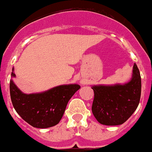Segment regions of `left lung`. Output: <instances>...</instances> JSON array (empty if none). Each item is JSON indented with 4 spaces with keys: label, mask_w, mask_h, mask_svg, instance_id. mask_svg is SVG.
<instances>
[{
    "label": "left lung",
    "mask_w": 152,
    "mask_h": 152,
    "mask_svg": "<svg viewBox=\"0 0 152 152\" xmlns=\"http://www.w3.org/2000/svg\"><path fill=\"white\" fill-rule=\"evenodd\" d=\"M94 98L92 113L100 124L118 126L124 123L139 106L142 81L139 70L134 64L131 80L124 84L92 86Z\"/></svg>",
    "instance_id": "left-lung-1"
}]
</instances>
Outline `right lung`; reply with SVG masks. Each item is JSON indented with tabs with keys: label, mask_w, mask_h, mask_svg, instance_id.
Segmentation results:
<instances>
[{
	"label": "right lung",
	"mask_w": 152,
	"mask_h": 152,
	"mask_svg": "<svg viewBox=\"0 0 152 152\" xmlns=\"http://www.w3.org/2000/svg\"><path fill=\"white\" fill-rule=\"evenodd\" d=\"M11 77H15L14 68ZM80 88L77 84H63L48 91L24 94L10 80V98L17 113L35 128L46 129L59 123L69 100Z\"/></svg>",
	"instance_id": "right-lung-1"
}]
</instances>
